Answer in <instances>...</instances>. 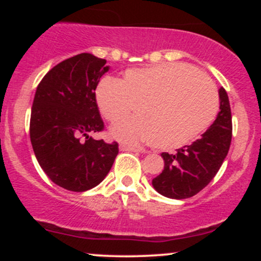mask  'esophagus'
<instances>
[{
	"label": "esophagus",
	"mask_w": 261,
	"mask_h": 261,
	"mask_svg": "<svg viewBox=\"0 0 261 261\" xmlns=\"http://www.w3.org/2000/svg\"><path fill=\"white\" fill-rule=\"evenodd\" d=\"M120 149H121V151H128V152H141V151H142V149L139 148V147L127 146V145H124V143H121V145H120Z\"/></svg>",
	"instance_id": "esophagus-1"
}]
</instances>
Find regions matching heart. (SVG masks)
<instances>
[{"instance_id":"b5f03b06","label":"heart","mask_w":261,"mask_h":261,"mask_svg":"<svg viewBox=\"0 0 261 261\" xmlns=\"http://www.w3.org/2000/svg\"><path fill=\"white\" fill-rule=\"evenodd\" d=\"M95 99L110 122L126 118L135 107L137 116L110 128L114 139L152 143L162 149L190 143L207 130L218 112L214 82L180 62L130 68L120 81L103 80Z\"/></svg>"}]
</instances>
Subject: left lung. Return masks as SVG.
<instances>
[{
	"label": "left lung",
	"mask_w": 261,
	"mask_h": 261,
	"mask_svg": "<svg viewBox=\"0 0 261 261\" xmlns=\"http://www.w3.org/2000/svg\"><path fill=\"white\" fill-rule=\"evenodd\" d=\"M220 112L216 120L199 140L182 146L175 153H162L164 169L152 180L161 195L188 199L201 191L217 174L232 140V115L227 92L221 87Z\"/></svg>",
	"instance_id": "left-lung-1"
}]
</instances>
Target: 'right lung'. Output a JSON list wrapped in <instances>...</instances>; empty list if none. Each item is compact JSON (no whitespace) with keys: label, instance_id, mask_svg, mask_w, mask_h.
I'll return each mask as SVG.
<instances>
[{"label":"right lung","instance_id":"add662e5","mask_svg":"<svg viewBox=\"0 0 261 261\" xmlns=\"http://www.w3.org/2000/svg\"><path fill=\"white\" fill-rule=\"evenodd\" d=\"M107 60L83 53L60 62L44 76L31 114V142L45 174L70 191L103 181L119 153L118 142L94 140L104 128L95 88L108 72Z\"/></svg>","mask_w":261,"mask_h":261}]
</instances>
